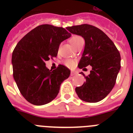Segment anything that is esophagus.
<instances>
[{
  "label": "esophagus",
  "mask_w": 133,
  "mask_h": 133,
  "mask_svg": "<svg viewBox=\"0 0 133 133\" xmlns=\"http://www.w3.org/2000/svg\"><path fill=\"white\" fill-rule=\"evenodd\" d=\"M77 74V72H75V71H71V72H70V75L71 76H74V75H76Z\"/></svg>",
  "instance_id": "obj_1"
}]
</instances>
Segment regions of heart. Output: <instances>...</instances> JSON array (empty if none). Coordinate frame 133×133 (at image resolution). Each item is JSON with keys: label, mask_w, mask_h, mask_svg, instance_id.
<instances>
[{"label": "heart", "mask_w": 133, "mask_h": 133, "mask_svg": "<svg viewBox=\"0 0 133 133\" xmlns=\"http://www.w3.org/2000/svg\"><path fill=\"white\" fill-rule=\"evenodd\" d=\"M82 39L83 38H81V36H72V38H70V43L75 47V46H77ZM75 64H76L75 61L72 59H66L64 61V64L69 68H73L75 66Z\"/></svg>", "instance_id": "b5f03b06"}]
</instances>
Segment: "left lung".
Returning a JSON list of instances; mask_svg holds the SVG:
<instances>
[{
    "label": "left lung",
    "mask_w": 133,
    "mask_h": 133,
    "mask_svg": "<svg viewBox=\"0 0 133 133\" xmlns=\"http://www.w3.org/2000/svg\"><path fill=\"white\" fill-rule=\"evenodd\" d=\"M70 33L80 35L85 41L84 52L78 64L79 69L90 65L92 70L81 87H76L78 97L85 102L97 103L110 93L121 69V55L109 36L90 24L66 27Z\"/></svg>",
    "instance_id": "left-lung-1"
}]
</instances>
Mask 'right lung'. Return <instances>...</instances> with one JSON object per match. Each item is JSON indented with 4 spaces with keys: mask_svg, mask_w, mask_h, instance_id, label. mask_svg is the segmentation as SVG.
Segmentation results:
<instances>
[{
    "mask_svg": "<svg viewBox=\"0 0 133 133\" xmlns=\"http://www.w3.org/2000/svg\"><path fill=\"white\" fill-rule=\"evenodd\" d=\"M70 36L63 27L42 24L16 44L12 55L13 77L21 93L31 104L39 106L52 101L61 83L70 76L65 66L60 64L55 70H49L45 61L56 57L60 44Z\"/></svg>",
    "mask_w": 133,
    "mask_h": 133,
    "instance_id": "obj_1",
    "label": "right lung"
}]
</instances>
